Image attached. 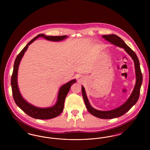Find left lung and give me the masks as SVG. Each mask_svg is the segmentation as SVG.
I'll list each match as a JSON object with an SVG mask.
<instances>
[{
    "instance_id": "8db88e82",
    "label": "left lung",
    "mask_w": 150,
    "mask_h": 150,
    "mask_svg": "<svg viewBox=\"0 0 150 150\" xmlns=\"http://www.w3.org/2000/svg\"><path fill=\"white\" fill-rule=\"evenodd\" d=\"M102 37L110 43L114 44L117 47L124 49L125 52L133 60L136 71V84L131 95L124 104H122L121 106L116 108H115L114 110L109 111H100L92 107L86 96L85 88L83 86H81V91L83 99L88 112L91 114L93 115V116L100 119H109L118 117L125 114L137 103L139 97L140 89L142 84V74L140 68L139 61L135 52L130 47H129L120 37L115 34L105 35L102 36Z\"/></svg>"
}]
</instances>
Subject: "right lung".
<instances>
[{
    "label": "right lung",
    "mask_w": 150,
    "mask_h": 150,
    "mask_svg": "<svg viewBox=\"0 0 150 150\" xmlns=\"http://www.w3.org/2000/svg\"><path fill=\"white\" fill-rule=\"evenodd\" d=\"M39 37H43L46 40L53 41V42H59L64 40L68 36H47L43 34H39L32 39L20 52L18 54L14 61L13 66V71L11 77V86L12 90L13 97L15 103L20 107L22 110L30 116L37 119H50L57 117L61 114L64 110V100L70 91L71 86L75 83L76 81V79H72L71 81L61 86L58 93L57 100L56 104L50 107L40 108L36 107L35 106L29 103L25 100L20 93L17 83V75L18 67L21 61L22 58L25 52L27 50L29 45L33 43L36 39Z\"/></svg>",
    "instance_id": "right-lung-1"
}]
</instances>
